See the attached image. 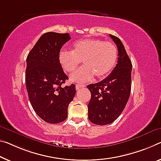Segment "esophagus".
<instances>
[{
    "instance_id": "34e87169",
    "label": "esophagus",
    "mask_w": 161,
    "mask_h": 161,
    "mask_svg": "<svg viewBox=\"0 0 161 161\" xmlns=\"http://www.w3.org/2000/svg\"><path fill=\"white\" fill-rule=\"evenodd\" d=\"M84 87H86V86L80 85V84H76V86H75L76 90H79V89H80V88H84Z\"/></svg>"
}]
</instances>
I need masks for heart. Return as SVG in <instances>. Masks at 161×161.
Instances as JSON below:
<instances>
[{"label": "heart", "mask_w": 161, "mask_h": 161, "mask_svg": "<svg viewBox=\"0 0 161 161\" xmlns=\"http://www.w3.org/2000/svg\"><path fill=\"white\" fill-rule=\"evenodd\" d=\"M118 51L115 44L99 39H85L73 44L72 51L62 50L58 60L66 73H73L83 61L84 65L70 75V80L84 83L93 76L103 78L111 73L117 63Z\"/></svg>", "instance_id": "1"}]
</instances>
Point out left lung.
<instances>
[{"label":"left lung","instance_id":"8db88e82","mask_svg":"<svg viewBox=\"0 0 161 161\" xmlns=\"http://www.w3.org/2000/svg\"><path fill=\"white\" fill-rule=\"evenodd\" d=\"M117 44L118 61L112 72L100 82L87 86L91 91L88 119L97 125H106L117 119L125 109L131 91V60L119 39L109 34Z\"/></svg>","mask_w":161,"mask_h":161}]
</instances>
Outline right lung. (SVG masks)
I'll list each match as a JSON object with an SVG mask.
<instances>
[{
	"mask_svg": "<svg viewBox=\"0 0 161 161\" xmlns=\"http://www.w3.org/2000/svg\"><path fill=\"white\" fill-rule=\"evenodd\" d=\"M70 39L68 33L47 32L26 58L25 80L29 101L36 114L48 123L66 119L68 105L76 93L74 84L63 86L68 77L58 60L62 47Z\"/></svg>",
	"mask_w": 161,
	"mask_h": 161,
	"instance_id": "add662e5",
	"label": "right lung"
}]
</instances>
